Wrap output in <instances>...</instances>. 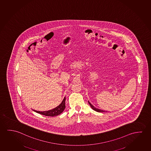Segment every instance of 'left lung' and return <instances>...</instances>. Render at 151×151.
Masks as SVG:
<instances>
[{
    "instance_id": "obj_1",
    "label": "left lung",
    "mask_w": 151,
    "mask_h": 151,
    "mask_svg": "<svg viewBox=\"0 0 151 151\" xmlns=\"http://www.w3.org/2000/svg\"><path fill=\"white\" fill-rule=\"evenodd\" d=\"M88 103H89V105L91 106V108L93 110H94L95 111H96L99 112H105V111H104V110H100V109H98V108H95V107H94L93 105L91 104V103H90V102H89V101H88Z\"/></svg>"
}]
</instances>
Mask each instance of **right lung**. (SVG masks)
<instances>
[{
	"label": "right lung",
	"instance_id": "1",
	"mask_svg": "<svg viewBox=\"0 0 151 151\" xmlns=\"http://www.w3.org/2000/svg\"><path fill=\"white\" fill-rule=\"evenodd\" d=\"M65 100H66V98L65 97L63 101H62V102L59 106L56 107L55 108H54L53 109H52V110H50L49 111H36V110H33V111L37 112V113H39V114H41L42 115L45 116H58L59 114H60L61 113H62L63 111L64 110V109H65Z\"/></svg>",
	"mask_w": 151,
	"mask_h": 151
}]
</instances>
